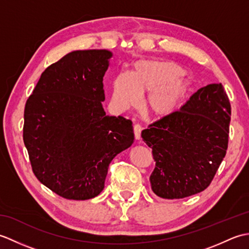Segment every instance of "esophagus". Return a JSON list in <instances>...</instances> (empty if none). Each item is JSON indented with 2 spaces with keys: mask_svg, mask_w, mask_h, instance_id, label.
<instances>
[{
  "mask_svg": "<svg viewBox=\"0 0 249 249\" xmlns=\"http://www.w3.org/2000/svg\"><path fill=\"white\" fill-rule=\"evenodd\" d=\"M141 130H142V127L139 124H136L134 126V133H135L136 140H139L141 138Z\"/></svg>",
  "mask_w": 249,
  "mask_h": 249,
  "instance_id": "34e87169",
  "label": "esophagus"
}]
</instances>
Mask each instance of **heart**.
<instances>
[{"instance_id":"b5f03b06","label":"heart","mask_w":249,"mask_h":249,"mask_svg":"<svg viewBox=\"0 0 249 249\" xmlns=\"http://www.w3.org/2000/svg\"><path fill=\"white\" fill-rule=\"evenodd\" d=\"M189 82L186 73L170 61L139 60L131 73L122 71L112 82L111 103L119 111L136 107L146 94L144 109L155 118H163L178 108L186 95Z\"/></svg>"}]
</instances>
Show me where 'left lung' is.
<instances>
[{
	"label": "left lung",
	"instance_id": "left-lung-1",
	"mask_svg": "<svg viewBox=\"0 0 249 249\" xmlns=\"http://www.w3.org/2000/svg\"><path fill=\"white\" fill-rule=\"evenodd\" d=\"M230 119L224 87L213 83L199 89L178 111L142 130L156 161L150 177L154 194L182 199L208 187L226 155Z\"/></svg>",
	"mask_w": 249,
	"mask_h": 249
}]
</instances>
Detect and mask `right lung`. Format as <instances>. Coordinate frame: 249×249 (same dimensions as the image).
Instances as JSON below:
<instances>
[{
    "label": "right lung",
    "instance_id": "1",
    "mask_svg": "<svg viewBox=\"0 0 249 249\" xmlns=\"http://www.w3.org/2000/svg\"><path fill=\"white\" fill-rule=\"evenodd\" d=\"M109 50H76L46 68L24 108L23 141L38 181L61 197L88 200L105 187L113 158L134 143L130 120L107 115Z\"/></svg>",
    "mask_w": 249,
    "mask_h": 249
}]
</instances>
